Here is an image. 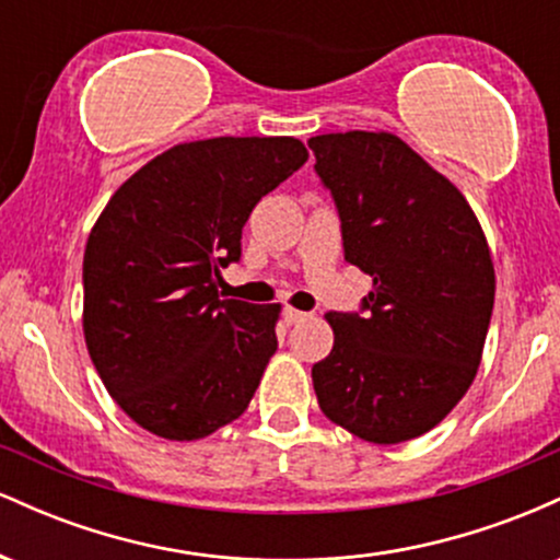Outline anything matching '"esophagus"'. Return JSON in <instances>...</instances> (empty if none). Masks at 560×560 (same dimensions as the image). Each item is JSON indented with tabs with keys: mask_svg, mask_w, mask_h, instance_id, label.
<instances>
[{
	"mask_svg": "<svg viewBox=\"0 0 560 560\" xmlns=\"http://www.w3.org/2000/svg\"><path fill=\"white\" fill-rule=\"evenodd\" d=\"M284 318H287V324H300V320H305V318H307V313L298 311V307H287V311H284Z\"/></svg>",
	"mask_w": 560,
	"mask_h": 560,
	"instance_id": "34e87169",
	"label": "esophagus"
}]
</instances>
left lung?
Here are the masks:
<instances>
[{
    "label": "left lung",
    "mask_w": 560,
    "mask_h": 560,
    "mask_svg": "<svg viewBox=\"0 0 560 560\" xmlns=\"http://www.w3.org/2000/svg\"><path fill=\"white\" fill-rule=\"evenodd\" d=\"M342 218L345 260L374 279L365 316L326 313L334 347L313 365L324 416L374 445L434 429L477 376L494 266L471 205L389 131L307 141Z\"/></svg>",
    "instance_id": "1"
}]
</instances>
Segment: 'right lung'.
I'll use <instances>...</instances> for the list:
<instances>
[{"label":"right lung","mask_w":560,"mask_h":560,"mask_svg":"<svg viewBox=\"0 0 560 560\" xmlns=\"http://www.w3.org/2000/svg\"><path fill=\"white\" fill-rule=\"evenodd\" d=\"M307 160L294 137L184 141L105 205L83 253V337L131 421L191 442L247 410L281 305L218 298L255 205Z\"/></svg>","instance_id":"1"}]
</instances>
